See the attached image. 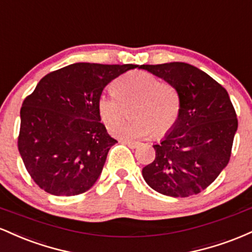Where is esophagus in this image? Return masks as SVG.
<instances>
[{"label":"esophagus","instance_id":"obj_1","mask_svg":"<svg viewBox=\"0 0 252 252\" xmlns=\"http://www.w3.org/2000/svg\"><path fill=\"white\" fill-rule=\"evenodd\" d=\"M121 143H123V144H126V146L129 147V148H131V149H134V148H136V147H138V142H135V141H126V140H121L120 141Z\"/></svg>","mask_w":252,"mask_h":252}]
</instances>
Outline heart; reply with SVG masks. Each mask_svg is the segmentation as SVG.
I'll return each instance as SVG.
<instances>
[{
  "label": "heart",
  "instance_id": "1",
  "mask_svg": "<svg viewBox=\"0 0 252 252\" xmlns=\"http://www.w3.org/2000/svg\"><path fill=\"white\" fill-rule=\"evenodd\" d=\"M114 92H102L97 98V112L108 129L116 126L123 118V105L132 103V118L114 130L123 140H138L162 136L174 126L180 112V97L169 83L161 82L146 71H132L117 78Z\"/></svg>",
  "mask_w": 252,
  "mask_h": 252
}]
</instances>
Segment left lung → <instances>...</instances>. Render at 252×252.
<instances>
[{
    "label": "left lung",
    "instance_id": "left-lung-1",
    "mask_svg": "<svg viewBox=\"0 0 252 252\" xmlns=\"http://www.w3.org/2000/svg\"><path fill=\"white\" fill-rule=\"evenodd\" d=\"M178 91L180 112L172 131L155 144L142 169L147 184L164 195L185 198L210 186L226 167L238 120L227 91L186 63L141 65Z\"/></svg>",
    "mask_w": 252,
    "mask_h": 252
}]
</instances>
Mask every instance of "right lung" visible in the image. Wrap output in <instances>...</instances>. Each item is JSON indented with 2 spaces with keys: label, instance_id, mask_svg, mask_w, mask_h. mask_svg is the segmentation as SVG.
<instances>
[{
  "label": "right lung",
  "instance_id": "1",
  "mask_svg": "<svg viewBox=\"0 0 252 252\" xmlns=\"http://www.w3.org/2000/svg\"><path fill=\"white\" fill-rule=\"evenodd\" d=\"M137 65L77 63L46 74L22 103L17 148L28 174L53 195H78L97 181L117 142L100 123L97 98Z\"/></svg>",
  "mask_w": 252,
  "mask_h": 252
}]
</instances>
